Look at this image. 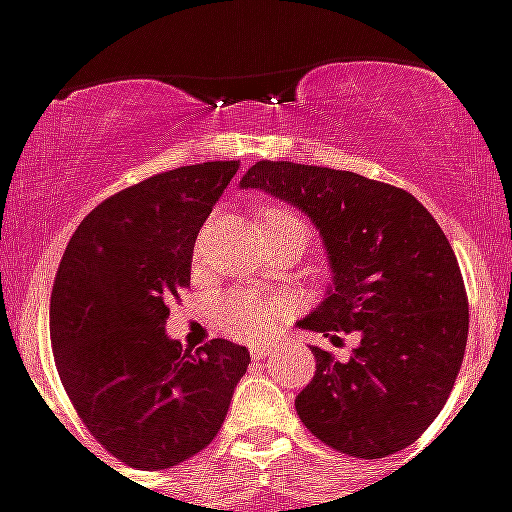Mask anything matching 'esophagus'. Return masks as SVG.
<instances>
[{
	"instance_id": "34e87169",
	"label": "esophagus",
	"mask_w": 512,
	"mask_h": 512,
	"mask_svg": "<svg viewBox=\"0 0 512 512\" xmlns=\"http://www.w3.org/2000/svg\"><path fill=\"white\" fill-rule=\"evenodd\" d=\"M273 353V345H252L250 355L255 358V361H262V358H268V355Z\"/></svg>"
}]
</instances>
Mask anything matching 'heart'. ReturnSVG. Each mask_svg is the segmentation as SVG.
<instances>
[{"label":"heart","instance_id":"heart-1","mask_svg":"<svg viewBox=\"0 0 512 512\" xmlns=\"http://www.w3.org/2000/svg\"><path fill=\"white\" fill-rule=\"evenodd\" d=\"M257 224H260L262 237H268V234H301L304 239H309V229H306L304 221L288 208L268 206L260 213ZM281 311V306L255 291H231L219 301L221 327L239 340H255V337L273 330Z\"/></svg>","mask_w":512,"mask_h":512}]
</instances>
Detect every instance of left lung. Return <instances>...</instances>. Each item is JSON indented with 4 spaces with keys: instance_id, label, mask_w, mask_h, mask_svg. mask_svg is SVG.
<instances>
[{
    "instance_id": "obj_1",
    "label": "left lung",
    "mask_w": 512,
    "mask_h": 512,
    "mask_svg": "<svg viewBox=\"0 0 512 512\" xmlns=\"http://www.w3.org/2000/svg\"><path fill=\"white\" fill-rule=\"evenodd\" d=\"M239 185L291 203L322 234L332 286L301 330L361 335L345 363L311 348L301 422L355 459L415 443L443 410L469 335L464 278L438 221L407 190L330 167L265 159Z\"/></svg>"
}]
</instances>
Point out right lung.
Returning <instances> with one entry per match:
<instances>
[{"instance_id":"add662e5","label":"right lung","mask_w":512,"mask_h":512,"mask_svg":"<svg viewBox=\"0 0 512 512\" xmlns=\"http://www.w3.org/2000/svg\"><path fill=\"white\" fill-rule=\"evenodd\" d=\"M239 162L162 172L110 195L66 244L51 293L61 384L95 441L133 469L188 461L216 438L250 353L182 350L164 324L190 286L193 244Z\"/></svg>"}]
</instances>
